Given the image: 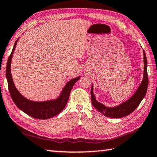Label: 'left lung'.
<instances>
[{
    "instance_id": "1",
    "label": "left lung",
    "mask_w": 157,
    "mask_h": 157,
    "mask_svg": "<svg viewBox=\"0 0 157 157\" xmlns=\"http://www.w3.org/2000/svg\"><path fill=\"white\" fill-rule=\"evenodd\" d=\"M143 52V62H144V73L143 78L142 80L140 86H138V89L134 93L133 95L129 98L127 101L123 102L122 103L119 104L115 107H108L103 103L96 101V96L94 95L93 89V84H91V98L92 105L96 110H98L103 115L108 117L111 118H121L124 117L128 116L131 113L138 108L139 104L140 103L142 100L144 98L147 90L148 86V75L147 71V61L145 55V51Z\"/></svg>"
}]
</instances>
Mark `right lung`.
I'll return each mask as SVG.
<instances>
[{
	"label": "right lung",
	"instance_id": "obj_1",
	"mask_svg": "<svg viewBox=\"0 0 157 157\" xmlns=\"http://www.w3.org/2000/svg\"><path fill=\"white\" fill-rule=\"evenodd\" d=\"M18 40L19 38L14 43L10 56H9L8 60H7L6 66V78L12 101L19 110L23 111L24 113L32 117L39 119H47L53 117L60 113L66 107L73 86L76 82L80 78V76L68 81V82L62 89L59 96L56 98L44 101H34L26 98L17 90L12 79L11 73L12 58Z\"/></svg>",
	"mask_w": 157,
	"mask_h": 157
}]
</instances>
